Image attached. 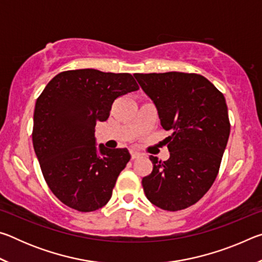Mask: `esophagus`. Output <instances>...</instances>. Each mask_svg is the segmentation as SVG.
<instances>
[{"mask_svg":"<svg viewBox=\"0 0 262 262\" xmlns=\"http://www.w3.org/2000/svg\"><path fill=\"white\" fill-rule=\"evenodd\" d=\"M130 156L133 159H135V158H139L141 156V154L137 151H134V150H130Z\"/></svg>","mask_w":262,"mask_h":262,"instance_id":"obj_1","label":"esophagus"}]
</instances>
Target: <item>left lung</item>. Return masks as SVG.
<instances>
[{
    "label": "left lung",
    "mask_w": 262,
    "mask_h": 262,
    "mask_svg": "<svg viewBox=\"0 0 262 262\" xmlns=\"http://www.w3.org/2000/svg\"><path fill=\"white\" fill-rule=\"evenodd\" d=\"M154 101L161 123L172 135L170 158L150 156L152 172L142 179L145 196L168 211L185 209L205 195L219 173L230 135L228 106L222 92L198 74H135Z\"/></svg>",
    "instance_id": "left-lung-1"
}]
</instances>
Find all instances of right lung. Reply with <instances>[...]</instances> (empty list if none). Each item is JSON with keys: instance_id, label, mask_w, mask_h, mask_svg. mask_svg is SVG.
Segmentation results:
<instances>
[{"instance_id": "add662e5", "label": "right lung", "mask_w": 262, "mask_h": 262, "mask_svg": "<svg viewBox=\"0 0 262 262\" xmlns=\"http://www.w3.org/2000/svg\"><path fill=\"white\" fill-rule=\"evenodd\" d=\"M136 90L130 74L77 69L57 74L38 97L34 152L48 187L66 206L90 212L110 201L130 155L126 148L97 147L95 128L107 120L118 97Z\"/></svg>"}]
</instances>
